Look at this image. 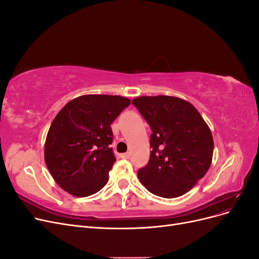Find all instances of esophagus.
Wrapping results in <instances>:
<instances>
[{
	"mask_svg": "<svg viewBox=\"0 0 259 259\" xmlns=\"http://www.w3.org/2000/svg\"><path fill=\"white\" fill-rule=\"evenodd\" d=\"M130 156H131L130 152H126V153H123V154H122V158H123V159H130Z\"/></svg>",
	"mask_w": 259,
	"mask_h": 259,
	"instance_id": "34e87169",
	"label": "esophagus"
}]
</instances>
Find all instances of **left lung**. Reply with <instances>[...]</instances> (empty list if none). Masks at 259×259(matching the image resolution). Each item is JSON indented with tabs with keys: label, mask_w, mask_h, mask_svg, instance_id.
I'll use <instances>...</instances> for the list:
<instances>
[{
	"label": "left lung",
	"mask_w": 259,
	"mask_h": 259,
	"mask_svg": "<svg viewBox=\"0 0 259 259\" xmlns=\"http://www.w3.org/2000/svg\"><path fill=\"white\" fill-rule=\"evenodd\" d=\"M132 104L152 131L150 159L137 173L140 183L166 199L191 190L207 173L214 151L211 132L200 112L174 96H140Z\"/></svg>",
	"instance_id": "obj_1"
}]
</instances>
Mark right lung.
<instances>
[{"mask_svg": "<svg viewBox=\"0 0 259 259\" xmlns=\"http://www.w3.org/2000/svg\"><path fill=\"white\" fill-rule=\"evenodd\" d=\"M122 96L83 95L55 116L46 136L44 160L52 177L66 192L89 197L108 183L115 162L110 125L128 107Z\"/></svg>", "mask_w": 259, "mask_h": 259, "instance_id": "1", "label": "right lung"}]
</instances>
